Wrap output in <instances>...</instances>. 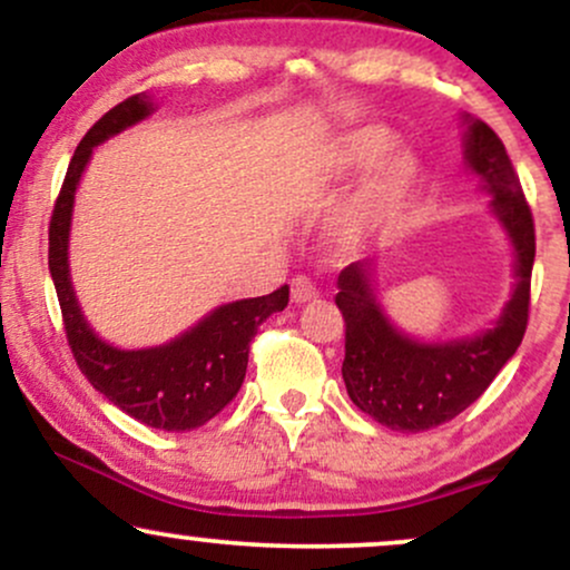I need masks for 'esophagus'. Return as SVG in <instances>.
<instances>
[{"mask_svg":"<svg viewBox=\"0 0 570 570\" xmlns=\"http://www.w3.org/2000/svg\"><path fill=\"white\" fill-rule=\"evenodd\" d=\"M316 297H318V289L311 278L307 276L292 278V303L303 305V303H311V299H316Z\"/></svg>","mask_w":570,"mask_h":570,"instance_id":"34e87169","label":"esophagus"}]
</instances>
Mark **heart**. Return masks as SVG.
Instances as JSON below:
<instances>
[{
  "mask_svg": "<svg viewBox=\"0 0 570 570\" xmlns=\"http://www.w3.org/2000/svg\"><path fill=\"white\" fill-rule=\"evenodd\" d=\"M396 136L383 126H364L348 134L337 136L326 153V168L330 174L345 176L362 168L375 166L358 193L353 195L351 206L340 219L337 238L340 244H356L362 235L377 227L391 214L407 203L412 189L417 185V163L404 149H394Z\"/></svg>",
  "mask_w": 570,
  "mask_h": 570,
  "instance_id": "obj_1",
  "label": "heart"
}]
</instances>
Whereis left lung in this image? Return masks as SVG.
Masks as SVG:
<instances>
[{
    "label": "left lung",
    "mask_w": 570,
    "mask_h": 570,
    "mask_svg": "<svg viewBox=\"0 0 570 570\" xmlns=\"http://www.w3.org/2000/svg\"><path fill=\"white\" fill-rule=\"evenodd\" d=\"M466 122V163L485 181L490 208L514 248V292L490 330L453 343H421L399 332L372 289L375 265L358 259L337 276L335 303L345 318L343 381L351 402L394 431H429L476 402L520 348L531 307L535 257L533 214L507 147L482 120Z\"/></svg>",
    "instance_id": "8db88e82"
}]
</instances>
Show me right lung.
<instances>
[{
	"instance_id": "obj_1",
	"label": "right lung",
	"mask_w": 570,
	"mask_h": 570,
	"mask_svg": "<svg viewBox=\"0 0 570 570\" xmlns=\"http://www.w3.org/2000/svg\"><path fill=\"white\" fill-rule=\"evenodd\" d=\"M153 98L136 94L109 109L85 134L63 176L53 217H50L48 265L58 305H61L69 348L90 385L144 426L193 431L219 415L238 394L246 377L248 343L267 316L284 311L289 303V286L284 284L265 297L219 305L185 335L155 348H115L90 330L69 278V227L75 193L94 147L136 126L144 117L153 115Z\"/></svg>"
}]
</instances>
